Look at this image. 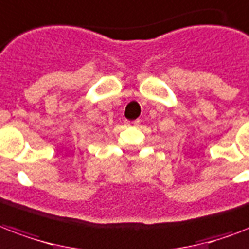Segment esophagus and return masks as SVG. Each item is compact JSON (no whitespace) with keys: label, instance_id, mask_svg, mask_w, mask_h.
<instances>
[{"label":"esophagus","instance_id":"1","mask_svg":"<svg viewBox=\"0 0 249 249\" xmlns=\"http://www.w3.org/2000/svg\"><path fill=\"white\" fill-rule=\"evenodd\" d=\"M127 124H128V126L138 127L139 124H140V121H139V119H136V121H132V122H127Z\"/></svg>","mask_w":249,"mask_h":249}]
</instances>
